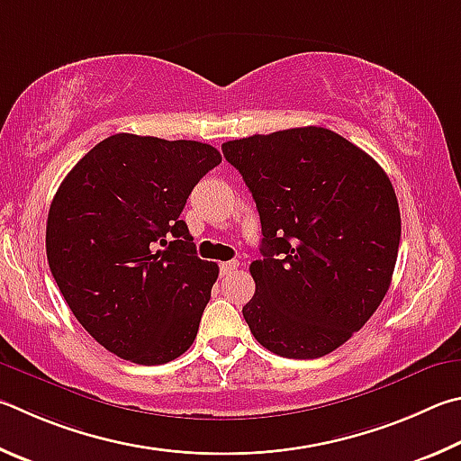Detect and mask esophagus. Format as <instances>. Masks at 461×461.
Listing matches in <instances>:
<instances>
[{
  "label": "esophagus",
  "mask_w": 461,
  "mask_h": 461,
  "mask_svg": "<svg viewBox=\"0 0 461 461\" xmlns=\"http://www.w3.org/2000/svg\"><path fill=\"white\" fill-rule=\"evenodd\" d=\"M239 267V261H226V263H221V276H230L232 271H235Z\"/></svg>",
  "instance_id": "esophagus-1"
}]
</instances>
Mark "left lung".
Here are the masks:
<instances>
[{
    "instance_id": "8db88e82",
    "label": "left lung",
    "mask_w": 461,
    "mask_h": 461,
    "mask_svg": "<svg viewBox=\"0 0 461 461\" xmlns=\"http://www.w3.org/2000/svg\"><path fill=\"white\" fill-rule=\"evenodd\" d=\"M261 218L251 334L285 358L326 357L366 324L389 292L401 212L384 169L326 127L222 143Z\"/></svg>"
}]
</instances>
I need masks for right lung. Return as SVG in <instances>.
Instances as JSON below:
<instances>
[{
  "instance_id": "right-lung-1",
  "label": "right lung",
  "mask_w": 461,
  "mask_h": 461,
  "mask_svg": "<svg viewBox=\"0 0 461 461\" xmlns=\"http://www.w3.org/2000/svg\"><path fill=\"white\" fill-rule=\"evenodd\" d=\"M216 148L111 135L64 177L46 222L56 285L88 334L119 358L166 365L190 348L218 277L180 218Z\"/></svg>"
}]
</instances>
